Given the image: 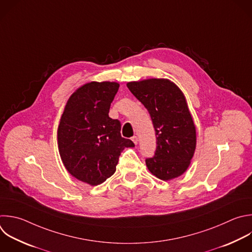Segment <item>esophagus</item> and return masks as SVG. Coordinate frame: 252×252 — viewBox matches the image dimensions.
Here are the masks:
<instances>
[{
	"label": "esophagus",
	"instance_id": "obj_1",
	"mask_svg": "<svg viewBox=\"0 0 252 252\" xmlns=\"http://www.w3.org/2000/svg\"><path fill=\"white\" fill-rule=\"evenodd\" d=\"M131 140L133 141V143L135 144V145H137V143H138V139H137V136H135V135H133L132 137H131Z\"/></svg>",
	"mask_w": 252,
	"mask_h": 252
}]
</instances>
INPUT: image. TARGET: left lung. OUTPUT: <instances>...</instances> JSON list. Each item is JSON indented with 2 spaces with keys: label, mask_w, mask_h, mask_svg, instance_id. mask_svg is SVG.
I'll use <instances>...</instances> for the list:
<instances>
[{
  "label": "left lung",
  "mask_w": 252,
  "mask_h": 252,
  "mask_svg": "<svg viewBox=\"0 0 252 252\" xmlns=\"http://www.w3.org/2000/svg\"><path fill=\"white\" fill-rule=\"evenodd\" d=\"M126 86L148 111L155 129L156 150L145 159L148 170L161 180L180 176L196 148V128L183 93L165 79L130 82Z\"/></svg>",
  "instance_id": "obj_1"
}]
</instances>
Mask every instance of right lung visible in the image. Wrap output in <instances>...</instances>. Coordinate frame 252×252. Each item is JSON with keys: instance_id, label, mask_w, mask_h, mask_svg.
Masks as SVG:
<instances>
[{"instance_id": "1", "label": "right lung", "mask_w": 252, "mask_h": 252, "mask_svg": "<svg viewBox=\"0 0 252 252\" xmlns=\"http://www.w3.org/2000/svg\"><path fill=\"white\" fill-rule=\"evenodd\" d=\"M120 85L91 82L68 100L58 126V147L68 172L96 186L116 172L121 153L134 143L121 134V122L109 117Z\"/></svg>"}]
</instances>
